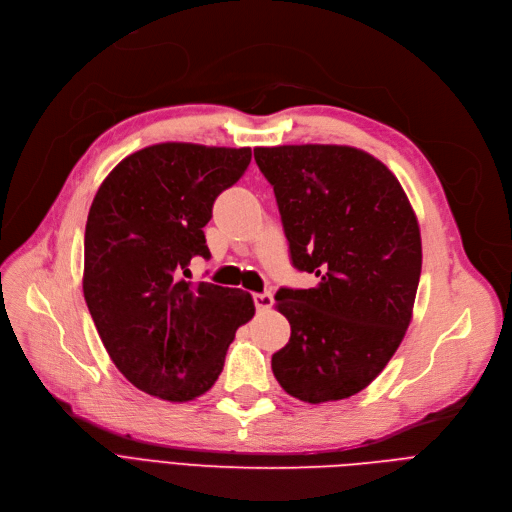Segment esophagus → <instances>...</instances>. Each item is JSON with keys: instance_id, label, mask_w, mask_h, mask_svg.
Segmentation results:
<instances>
[{"instance_id": "obj_1", "label": "esophagus", "mask_w": 512, "mask_h": 512, "mask_svg": "<svg viewBox=\"0 0 512 512\" xmlns=\"http://www.w3.org/2000/svg\"><path fill=\"white\" fill-rule=\"evenodd\" d=\"M253 303H255L257 311H267L274 305V297L270 292H257V294H253Z\"/></svg>"}]
</instances>
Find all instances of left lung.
Here are the masks:
<instances>
[{
	"instance_id": "1",
	"label": "left lung",
	"mask_w": 512,
	"mask_h": 512,
	"mask_svg": "<svg viewBox=\"0 0 512 512\" xmlns=\"http://www.w3.org/2000/svg\"><path fill=\"white\" fill-rule=\"evenodd\" d=\"M292 265L307 290L280 288L290 340L272 357L280 386L311 405L367 388L411 324L421 276L417 215L396 176L346 145L257 147Z\"/></svg>"
}]
</instances>
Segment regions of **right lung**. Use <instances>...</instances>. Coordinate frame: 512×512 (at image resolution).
<instances>
[{"mask_svg": "<svg viewBox=\"0 0 512 512\" xmlns=\"http://www.w3.org/2000/svg\"><path fill=\"white\" fill-rule=\"evenodd\" d=\"M249 164V147L151 145L107 174L89 209L87 307L120 373L161 400L205 394L255 315L249 292L182 278L193 257H211L213 201Z\"/></svg>", "mask_w": 512, "mask_h": 512, "instance_id": "right-lung-1", "label": "right lung"}]
</instances>
